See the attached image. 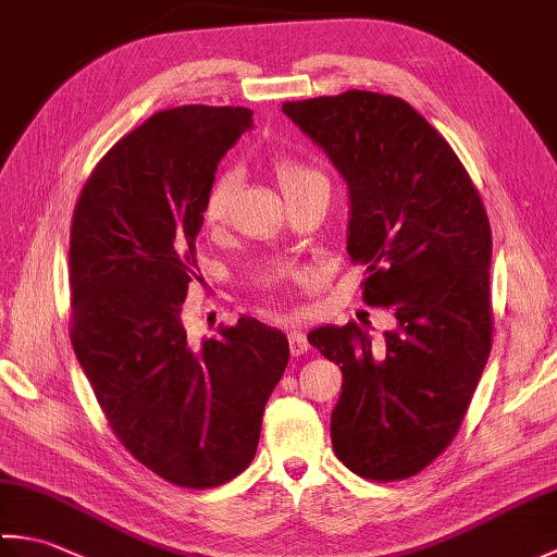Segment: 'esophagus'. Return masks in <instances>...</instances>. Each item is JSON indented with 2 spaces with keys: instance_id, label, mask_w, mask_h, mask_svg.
<instances>
[{
  "instance_id": "obj_1",
  "label": "esophagus",
  "mask_w": 557,
  "mask_h": 557,
  "mask_svg": "<svg viewBox=\"0 0 557 557\" xmlns=\"http://www.w3.org/2000/svg\"><path fill=\"white\" fill-rule=\"evenodd\" d=\"M287 339H289L292 357H301V354L309 349V339H306V335L301 333V330H292V333L287 335Z\"/></svg>"
}]
</instances>
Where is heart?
<instances>
[{
    "label": "heart",
    "mask_w": 557,
    "mask_h": 557,
    "mask_svg": "<svg viewBox=\"0 0 557 557\" xmlns=\"http://www.w3.org/2000/svg\"><path fill=\"white\" fill-rule=\"evenodd\" d=\"M270 170H272V176H275V182L280 184L282 194H285V198L301 191L304 186L323 180L321 174L292 158H275L270 162ZM234 186H236V180L232 172H220L215 180H212L206 194V206H203V220L208 224H220L227 220Z\"/></svg>",
    "instance_id": "obj_1"
}]
</instances>
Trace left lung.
I'll return each instance as SVG.
<instances>
[{"mask_svg":"<svg viewBox=\"0 0 557 557\" xmlns=\"http://www.w3.org/2000/svg\"><path fill=\"white\" fill-rule=\"evenodd\" d=\"M282 112L345 176L363 301L395 318L381 347L357 323L309 333L342 371L335 455L363 479H409L453 443L491 354L486 208L455 150L405 100L347 90Z\"/></svg>","mask_w":557,"mask_h":557,"instance_id":"left-lung-1","label":"left lung"}]
</instances>
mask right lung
Wrapping results in <instances>:
<instances>
[{
    "label": "right lung",
    "mask_w": 557,
    "mask_h": 557,
    "mask_svg": "<svg viewBox=\"0 0 557 557\" xmlns=\"http://www.w3.org/2000/svg\"><path fill=\"white\" fill-rule=\"evenodd\" d=\"M246 108L156 112L104 156L69 239L71 345L122 445L152 474L215 488L256 455L287 337L242 315L188 339L182 306L218 162L253 126Z\"/></svg>",
    "instance_id": "1"
}]
</instances>
